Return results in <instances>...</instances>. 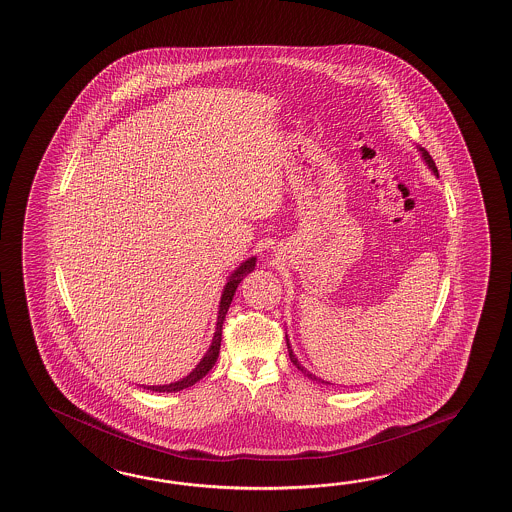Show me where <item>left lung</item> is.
<instances>
[{"mask_svg":"<svg viewBox=\"0 0 512 512\" xmlns=\"http://www.w3.org/2000/svg\"><path fill=\"white\" fill-rule=\"evenodd\" d=\"M416 149H418V151H420V153H422V158H424V162H426V164H428L429 169H431V171H433V173H435V175H437V177H439V169H437V166H435V162H433V158H431V155H429L428 151H426V149H424V147H416ZM286 341H287V352H289V359H291V363H293V365H297V369L300 370V372H302V374H304V376H308L309 380L319 381V383H326V385H328V381L321 380V378H315V376H313V374H311V372H309V370L304 369V367H302V365H300V363H298L297 356H295V354H293V350H291V345H289V339H287V335H286Z\"/></svg>","mask_w":512,"mask_h":512,"instance_id":"8db88e82","label":"left lung"}]
</instances>
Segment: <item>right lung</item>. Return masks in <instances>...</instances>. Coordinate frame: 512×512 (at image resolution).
I'll return each instance as SVG.
<instances>
[{
	"label": "right lung",
	"mask_w": 512,
	"mask_h": 512,
	"mask_svg": "<svg viewBox=\"0 0 512 512\" xmlns=\"http://www.w3.org/2000/svg\"><path fill=\"white\" fill-rule=\"evenodd\" d=\"M256 267V256H252L249 260L239 265L238 269L234 273L228 276L226 280L225 289H223V295H221V302H219V313H217V324H215L214 339H212V345L208 348V352L204 354L203 359L199 361V365L195 369L191 370L190 374L182 380L175 381V383H169V385H143V389L147 391H153V393H177L182 389H188L191 385H195L197 381L203 380L204 376L210 372V369L214 367L217 357H219V348H221V333H223V322H225L226 311L230 308V302L236 295V289H238L241 280L252 273Z\"/></svg>",
	"instance_id": "obj_1"
}]
</instances>
